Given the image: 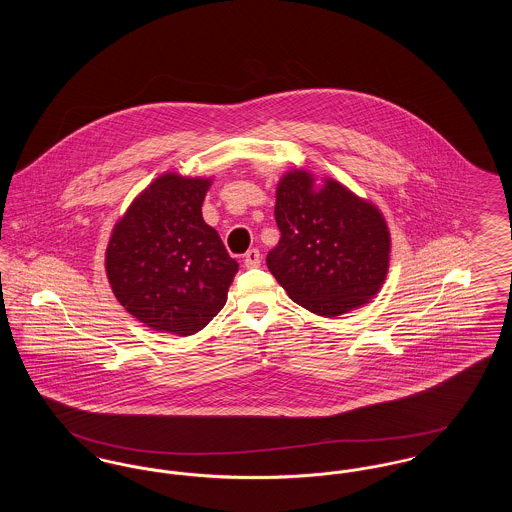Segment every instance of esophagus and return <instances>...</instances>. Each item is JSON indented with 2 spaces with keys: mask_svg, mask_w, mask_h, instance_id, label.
I'll return each instance as SVG.
<instances>
[{
  "mask_svg": "<svg viewBox=\"0 0 512 512\" xmlns=\"http://www.w3.org/2000/svg\"><path fill=\"white\" fill-rule=\"evenodd\" d=\"M245 268H257L261 265V253L259 249H249L244 255Z\"/></svg>",
  "mask_w": 512,
  "mask_h": 512,
  "instance_id": "1",
  "label": "esophagus"
}]
</instances>
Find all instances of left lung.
Segmentation results:
<instances>
[{"instance_id":"obj_1","label":"left lung","mask_w":512,"mask_h":512,"mask_svg":"<svg viewBox=\"0 0 512 512\" xmlns=\"http://www.w3.org/2000/svg\"><path fill=\"white\" fill-rule=\"evenodd\" d=\"M274 217L282 238L267 267L297 305L340 317L382 290L391 236L374 203L334 178L292 169L276 186Z\"/></svg>"}]
</instances>
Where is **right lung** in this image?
I'll return each instance as SVG.
<instances>
[{"label":"right lung","mask_w":512,"mask_h":512,"mask_svg":"<svg viewBox=\"0 0 512 512\" xmlns=\"http://www.w3.org/2000/svg\"><path fill=\"white\" fill-rule=\"evenodd\" d=\"M211 184V176L165 172L113 226L107 280L122 307L155 332L192 336L228 299L238 263L201 215Z\"/></svg>","instance_id":"right-lung-1"}]
</instances>
